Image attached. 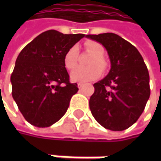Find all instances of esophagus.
Here are the masks:
<instances>
[{"instance_id": "esophagus-1", "label": "esophagus", "mask_w": 161, "mask_h": 161, "mask_svg": "<svg viewBox=\"0 0 161 161\" xmlns=\"http://www.w3.org/2000/svg\"><path fill=\"white\" fill-rule=\"evenodd\" d=\"M77 86H78V88H82V87L84 86V84H82V83H78V84H77Z\"/></svg>"}]
</instances>
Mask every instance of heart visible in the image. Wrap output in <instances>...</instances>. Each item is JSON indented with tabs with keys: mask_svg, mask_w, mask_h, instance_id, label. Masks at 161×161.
Segmentation results:
<instances>
[{
	"mask_svg": "<svg viewBox=\"0 0 161 161\" xmlns=\"http://www.w3.org/2000/svg\"><path fill=\"white\" fill-rule=\"evenodd\" d=\"M85 49L93 55L88 62V67H76L74 69L77 62V53L78 49L76 47H72L63 58V63L67 70L74 69L70 74V78L73 82H80L86 83L99 78L102 75V70H105L107 66V62L105 58L103 57L104 54V47L98 42L95 41H86L84 44ZM101 68L100 69L99 68Z\"/></svg>",
	"mask_w": 161,
	"mask_h": 161,
	"instance_id": "obj_1",
	"label": "heart"
}]
</instances>
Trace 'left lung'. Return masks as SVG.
<instances>
[{
  "label": "left lung",
  "instance_id": "8db88e82",
  "mask_svg": "<svg viewBox=\"0 0 161 161\" xmlns=\"http://www.w3.org/2000/svg\"><path fill=\"white\" fill-rule=\"evenodd\" d=\"M107 50L111 69L95 83L89 100L92 115L103 128L120 131L133 125L150 96L149 74L137 48L117 34H88Z\"/></svg>",
  "mask_w": 161,
  "mask_h": 161
}]
</instances>
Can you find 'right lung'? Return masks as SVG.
Listing matches in <instances>:
<instances>
[{"label": "right lung", "mask_w": 161, "mask_h": 161, "mask_svg": "<svg viewBox=\"0 0 161 161\" xmlns=\"http://www.w3.org/2000/svg\"><path fill=\"white\" fill-rule=\"evenodd\" d=\"M83 37L85 34H63L50 30L19 53L11 75L12 96L31 125L49 127L67 111L78 87L76 83H70L63 58Z\"/></svg>", "instance_id": "add662e5"}]
</instances>
